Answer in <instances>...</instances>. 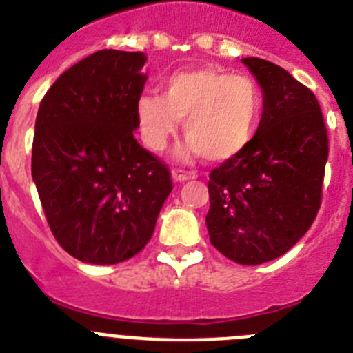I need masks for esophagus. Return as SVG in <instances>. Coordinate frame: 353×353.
Masks as SVG:
<instances>
[{
    "label": "esophagus",
    "instance_id": "obj_1",
    "mask_svg": "<svg viewBox=\"0 0 353 353\" xmlns=\"http://www.w3.org/2000/svg\"><path fill=\"white\" fill-rule=\"evenodd\" d=\"M171 176H173L174 182H187V180H194V179H198V173H196V171L173 170V171H171Z\"/></svg>",
    "mask_w": 353,
    "mask_h": 353
}]
</instances>
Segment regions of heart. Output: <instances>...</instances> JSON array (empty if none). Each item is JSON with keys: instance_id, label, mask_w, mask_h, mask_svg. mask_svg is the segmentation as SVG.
Segmentation results:
<instances>
[{"instance_id": "obj_1", "label": "heart", "mask_w": 353, "mask_h": 353, "mask_svg": "<svg viewBox=\"0 0 353 353\" xmlns=\"http://www.w3.org/2000/svg\"><path fill=\"white\" fill-rule=\"evenodd\" d=\"M261 113V93L248 76H232L215 67L176 72L164 92L145 93L136 102V117L145 145L162 152L183 121L189 152L207 161L224 162L251 143Z\"/></svg>"}]
</instances>
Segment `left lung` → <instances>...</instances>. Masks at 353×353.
<instances>
[{"label":"left lung","mask_w":353,"mask_h":353,"mask_svg":"<svg viewBox=\"0 0 353 353\" xmlns=\"http://www.w3.org/2000/svg\"><path fill=\"white\" fill-rule=\"evenodd\" d=\"M263 90L256 134L210 171L207 228L219 252L240 265L276 260L304 236L322 205L329 155L316 97L285 68L242 58Z\"/></svg>","instance_id":"left-lung-1"}]
</instances>
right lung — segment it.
Masks as SVG:
<instances>
[{
	"label": "right lung",
	"mask_w": 353,
	"mask_h": 353,
	"mask_svg": "<svg viewBox=\"0 0 353 353\" xmlns=\"http://www.w3.org/2000/svg\"><path fill=\"white\" fill-rule=\"evenodd\" d=\"M145 61L143 52L97 51L40 102L31 176L54 239L84 263L138 254L173 189L166 164L134 138Z\"/></svg>",
	"instance_id": "right-lung-1"
}]
</instances>
